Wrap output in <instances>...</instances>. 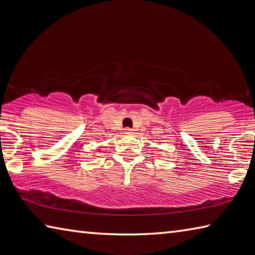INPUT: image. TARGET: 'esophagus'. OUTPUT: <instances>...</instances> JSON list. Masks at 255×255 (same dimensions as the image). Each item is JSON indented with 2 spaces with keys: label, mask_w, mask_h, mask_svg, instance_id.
Returning <instances> with one entry per match:
<instances>
[{
  "label": "esophagus",
  "mask_w": 255,
  "mask_h": 255,
  "mask_svg": "<svg viewBox=\"0 0 255 255\" xmlns=\"http://www.w3.org/2000/svg\"><path fill=\"white\" fill-rule=\"evenodd\" d=\"M126 133L127 134H131L132 133V129L131 128H126Z\"/></svg>",
  "instance_id": "1"
}]
</instances>
